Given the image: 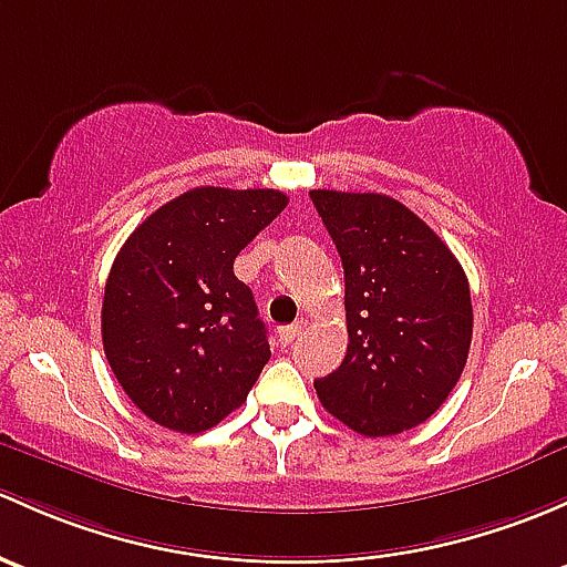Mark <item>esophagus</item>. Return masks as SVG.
<instances>
[{"label":"esophagus","mask_w":567,"mask_h":567,"mask_svg":"<svg viewBox=\"0 0 567 567\" xmlns=\"http://www.w3.org/2000/svg\"><path fill=\"white\" fill-rule=\"evenodd\" d=\"M301 331H303V320L301 323H293L288 326V329H282V333H279V337H282V344H293L296 339L301 337Z\"/></svg>","instance_id":"obj_1"}]
</instances>
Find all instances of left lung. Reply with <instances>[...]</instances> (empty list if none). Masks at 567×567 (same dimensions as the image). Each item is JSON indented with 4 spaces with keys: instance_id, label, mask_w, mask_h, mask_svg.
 <instances>
[{
    "instance_id": "8db88e82",
    "label": "left lung",
    "mask_w": 567,
    "mask_h": 567,
    "mask_svg": "<svg viewBox=\"0 0 567 567\" xmlns=\"http://www.w3.org/2000/svg\"><path fill=\"white\" fill-rule=\"evenodd\" d=\"M344 268L348 353L315 380L323 408L363 437L440 410L467 363L473 303L449 244L389 195L309 193Z\"/></svg>"
}]
</instances>
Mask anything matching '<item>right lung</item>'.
Here are the masks:
<instances>
[{
	"label": "right lung",
	"instance_id": "1",
	"mask_svg": "<svg viewBox=\"0 0 567 567\" xmlns=\"http://www.w3.org/2000/svg\"><path fill=\"white\" fill-rule=\"evenodd\" d=\"M285 206L279 189L195 187L118 249L103 296L105 359L154 424L198 434L247 402L271 348L234 260Z\"/></svg>",
	"mask_w": 567,
	"mask_h": 567
}]
</instances>
